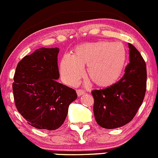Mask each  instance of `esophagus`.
Here are the masks:
<instances>
[{"label": "esophagus", "instance_id": "34e87169", "mask_svg": "<svg viewBox=\"0 0 158 158\" xmlns=\"http://www.w3.org/2000/svg\"><path fill=\"white\" fill-rule=\"evenodd\" d=\"M76 92H77V94L78 97H80V96L83 95V94H84V91L83 90H81V89H77V90H76Z\"/></svg>", "mask_w": 158, "mask_h": 158}]
</instances>
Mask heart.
<instances>
[{"label": "heart", "instance_id": "1", "mask_svg": "<svg viewBox=\"0 0 158 158\" xmlns=\"http://www.w3.org/2000/svg\"><path fill=\"white\" fill-rule=\"evenodd\" d=\"M126 61V51L120 43L95 42L77 45L74 55L63 56L60 65L61 78L69 85H75L87 66V76L100 87L115 84L121 76Z\"/></svg>", "mask_w": 158, "mask_h": 158}]
</instances>
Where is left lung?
<instances>
[{
    "mask_svg": "<svg viewBox=\"0 0 158 158\" xmlns=\"http://www.w3.org/2000/svg\"><path fill=\"white\" fill-rule=\"evenodd\" d=\"M129 63L118 82L102 90H92L94 113L97 124L112 129L132 120L142 104L147 86V70L137 48L128 43Z\"/></svg>",
    "mask_w": 158,
    "mask_h": 158,
    "instance_id": "8db88e82",
    "label": "left lung"
}]
</instances>
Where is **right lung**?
Here are the masks:
<instances>
[{
	"mask_svg": "<svg viewBox=\"0 0 158 158\" xmlns=\"http://www.w3.org/2000/svg\"><path fill=\"white\" fill-rule=\"evenodd\" d=\"M58 48H41L17 64L13 83L16 107L30 126L55 130L64 123L70 103L77 99L74 89L57 81Z\"/></svg>",
	"mask_w": 158,
	"mask_h": 158,
	"instance_id": "obj_1",
	"label": "right lung"
}]
</instances>
